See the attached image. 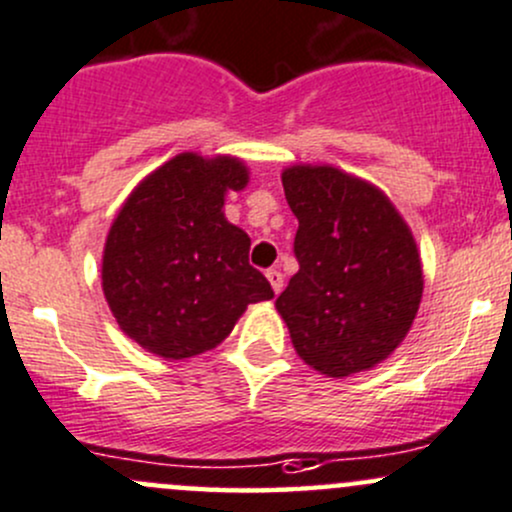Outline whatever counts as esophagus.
<instances>
[{
  "mask_svg": "<svg viewBox=\"0 0 512 512\" xmlns=\"http://www.w3.org/2000/svg\"><path fill=\"white\" fill-rule=\"evenodd\" d=\"M265 274H267V279H270V284H272L274 294L282 292V287H284V277H282V272H279V270H267Z\"/></svg>",
  "mask_w": 512,
  "mask_h": 512,
  "instance_id": "esophagus-1",
  "label": "esophagus"
}]
</instances>
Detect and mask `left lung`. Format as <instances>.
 Wrapping results in <instances>:
<instances>
[{"instance_id": "obj_1", "label": "left lung", "mask_w": 512, "mask_h": 512, "mask_svg": "<svg viewBox=\"0 0 512 512\" xmlns=\"http://www.w3.org/2000/svg\"><path fill=\"white\" fill-rule=\"evenodd\" d=\"M299 272L277 311L306 365L328 378L370 370L405 341L422 301L410 225L380 188L336 166L284 169Z\"/></svg>"}]
</instances>
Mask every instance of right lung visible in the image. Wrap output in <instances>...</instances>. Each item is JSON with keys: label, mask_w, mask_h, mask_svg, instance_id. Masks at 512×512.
I'll list each match as a JSON object with an SVG mask.
<instances>
[{"label": "right lung", "mask_w": 512, "mask_h": 512, "mask_svg": "<svg viewBox=\"0 0 512 512\" xmlns=\"http://www.w3.org/2000/svg\"><path fill=\"white\" fill-rule=\"evenodd\" d=\"M247 179L240 159L184 152L122 203L102 252V292L144 351L166 360L211 351L247 304L274 297L247 262V233L223 213L225 193L242 191Z\"/></svg>", "instance_id": "obj_1"}]
</instances>
